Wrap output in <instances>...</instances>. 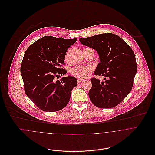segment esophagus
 <instances>
[{
    "label": "esophagus",
    "instance_id": "obj_1",
    "mask_svg": "<svg viewBox=\"0 0 155 155\" xmlns=\"http://www.w3.org/2000/svg\"><path fill=\"white\" fill-rule=\"evenodd\" d=\"M83 81V79H78V83H81V82H82Z\"/></svg>",
    "mask_w": 155,
    "mask_h": 155
}]
</instances>
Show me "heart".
I'll use <instances>...</instances> for the list:
<instances>
[{"mask_svg": "<svg viewBox=\"0 0 155 155\" xmlns=\"http://www.w3.org/2000/svg\"><path fill=\"white\" fill-rule=\"evenodd\" d=\"M84 49H87V48H84ZM68 60V57L67 55L65 56V61H67ZM92 70L91 67H84V66H76L73 68H72L70 73L71 76L73 77H75L78 79H85L86 78L89 74L92 72Z\"/></svg>", "mask_w": 155, "mask_h": 155, "instance_id": "1", "label": "heart"}]
</instances>
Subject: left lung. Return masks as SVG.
Here are the masks:
<instances>
[{
    "instance_id": "1",
    "label": "left lung",
    "mask_w": 155,
    "mask_h": 155,
    "mask_svg": "<svg viewBox=\"0 0 155 155\" xmlns=\"http://www.w3.org/2000/svg\"><path fill=\"white\" fill-rule=\"evenodd\" d=\"M81 43L95 49L100 63L94 73L103 76L104 81L95 78L90 80L92 87L89 97L98 108H113L129 94L137 70L132 48L121 38L113 33H102L80 38Z\"/></svg>"
}]
</instances>
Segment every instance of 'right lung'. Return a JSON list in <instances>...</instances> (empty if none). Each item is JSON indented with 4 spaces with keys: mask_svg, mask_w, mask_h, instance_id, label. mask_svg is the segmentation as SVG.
Returning <instances> with one entry per match:
<instances>
[{
    "mask_svg": "<svg viewBox=\"0 0 155 155\" xmlns=\"http://www.w3.org/2000/svg\"><path fill=\"white\" fill-rule=\"evenodd\" d=\"M78 38L67 39L46 36L36 41L26 50L21 64V74L27 96L41 110H62L70 99V93L78 84L71 76L57 80L67 70L64 58L67 49Z\"/></svg>",
    "mask_w": 155,
    "mask_h": 155,
    "instance_id": "1",
    "label": "right lung"
}]
</instances>
